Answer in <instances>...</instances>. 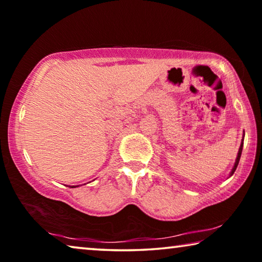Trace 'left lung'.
<instances>
[{
  "label": "left lung",
  "instance_id": "obj_1",
  "mask_svg": "<svg viewBox=\"0 0 262 262\" xmlns=\"http://www.w3.org/2000/svg\"><path fill=\"white\" fill-rule=\"evenodd\" d=\"M244 136H245V134H244ZM243 141H244V138H243ZM243 141H242V144H240V147H239V151H238L237 159H235V162H234V166H233V168H232V170H231V173H230V177H232L233 173H234V171H235V169H237V166H238V164H239L240 156H242V152H243V145H244Z\"/></svg>",
  "mask_w": 262,
  "mask_h": 262
}]
</instances>
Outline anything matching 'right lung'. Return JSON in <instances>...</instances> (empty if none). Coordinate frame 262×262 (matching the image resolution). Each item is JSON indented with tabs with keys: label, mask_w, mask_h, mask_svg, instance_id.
Returning a JSON list of instances; mask_svg holds the SVG:
<instances>
[{
	"label": "right lung",
	"mask_w": 262,
	"mask_h": 262,
	"mask_svg": "<svg viewBox=\"0 0 262 262\" xmlns=\"http://www.w3.org/2000/svg\"><path fill=\"white\" fill-rule=\"evenodd\" d=\"M75 187H79V186H70V188H75Z\"/></svg>",
	"instance_id": "1"
}]
</instances>
